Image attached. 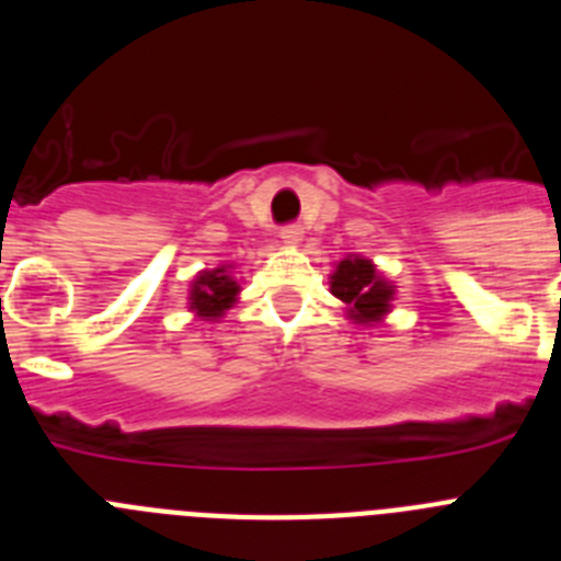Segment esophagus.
Here are the masks:
<instances>
[{"label":"esophagus","mask_w":561,"mask_h":561,"mask_svg":"<svg viewBox=\"0 0 561 561\" xmlns=\"http://www.w3.org/2000/svg\"><path fill=\"white\" fill-rule=\"evenodd\" d=\"M280 238H284V244H300V241H304V227L300 225L280 227Z\"/></svg>","instance_id":"esophagus-1"}]
</instances>
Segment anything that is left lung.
Returning <instances> with one entry per match:
<instances>
[{"label":"left lung","instance_id":"obj_1","mask_svg":"<svg viewBox=\"0 0 561 561\" xmlns=\"http://www.w3.org/2000/svg\"><path fill=\"white\" fill-rule=\"evenodd\" d=\"M331 295L348 304V314L356 323H379L390 311L393 286L365 257H345L331 275Z\"/></svg>","mask_w":561,"mask_h":561}]
</instances>
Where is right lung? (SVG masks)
I'll use <instances>...</instances> for the list:
<instances>
[{"label":"right lung","mask_w":561,"mask_h":561,"mask_svg":"<svg viewBox=\"0 0 561 561\" xmlns=\"http://www.w3.org/2000/svg\"><path fill=\"white\" fill-rule=\"evenodd\" d=\"M238 284L230 277V272L225 266L213 272H202L196 280H193L191 289V309L196 311L205 320H219L232 304H236Z\"/></svg>","instance_id":"obj_1"}]
</instances>
